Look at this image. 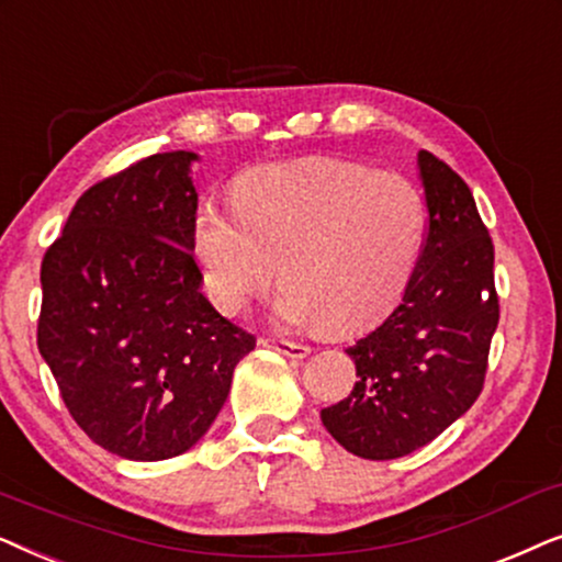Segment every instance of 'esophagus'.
Returning <instances> with one entry per match:
<instances>
[{
	"instance_id": "1",
	"label": "esophagus",
	"mask_w": 562,
	"mask_h": 562,
	"mask_svg": "<svg viewBox=\"0 0 562 562\" xmlns=\"http://www.w3.org/2000/svg\"><path fill=\"white\" fill-rule=\"evenodd\" d=\"M261 344L269 349H277L280 355L285 357H293V359H303L311 355V347L308 344H297V341H288V339H261Z\"/></svg>"
}]
</instances>
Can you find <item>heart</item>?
I'll return each instance as SVG.
<instances>
[{
    "mask_svg": "<svg viewBox=\"0 0 562 562\" xmlns=\"http://www.w3.org/2000/svg\"><path fill=\"white\" fill-rule=\"evenodd\" d=\"M424 228V200L406 177L316 156L244 175L234 211L205 203L192 249L207 297L226 316L267 290L280 265L282 318L357 334L403 301Z\"/></svg>",
    "mask_w": 562,
    "mask_h": 562,
    "instance_id": "heart-1",
    "label": "heart"
}]
</instances>
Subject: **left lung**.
Listing matches in <instances>:
<instances>
[{
    "instance_id": "8db88e82",
    "label": "left lung",
    "mask_w": 562,
    "mask_h": 562,
    "mask_svg": "<svg viewBox=\"0 0 562 562\" xmlns=\"http://www.w3.org/2000/svg\"><path fill=\"white\" fill-rule=\"evenodd\" d=\"M426 238L416 272L391 316L347 349L357 383L321 411L344 450L395 460L437 439L483 391L498 326L493 241L473 192L442 159L416 156Z\"/></svg>"
}]
</instances>
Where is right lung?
Masks as SVG:
<instances>
[{"label": "right lung", "instance_id": "1", "mask_svg": "<svg viewBox=\"0 0 562 562\" xmlns=\"http://www.w3.org/2000/svg\"><path fill=\"white\" fill-rule=\"evenodd\" d=\"M192 161L154 154L89 187L41 265L37 349L81 431L125 460L198 445L257 347L200 293Z\"/></svg>", "mask_w": 562, "mask_h": 562}]
</instances>
